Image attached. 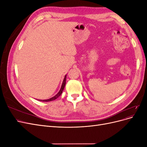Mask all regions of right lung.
I'll return each instance as SVG.
<instances>
[{
  "label": "right lung",
  "instance_id": "1",
  "mask_svg": "<svg viewBox=\"0 0 147 147\" xmlns=\"http://www.w3.org/2000/svg\"><path fill=\"white\" fill-rule=\"evenodd\" d=\"M65 80H66V75H65V77H64V80H63V84H62V86H61V89H60L58 93H57V94L56 95H55L54 97H51V98H50V99H46V100H40V101H43V102H49V101H51V100L56 99L57 98V97H59L61 95L62 92H63V91L64 86H65Z\"/></svg>",
  "mask_w": 147,
  "mask_h": 147
}]
</instances>
